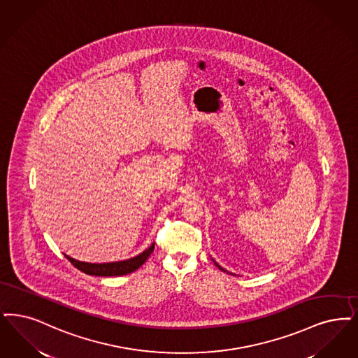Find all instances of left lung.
I'll list each match as a JSON object with an SVG mask.
<instances>
[{
  "label": "left lung",
  "instance_id": "8db88e82",
  "mask_svg": "<svg viewBox=\"0 0 358 358\" xmlns=\"http://www.w3.org/2000/svg\"><path fill=\"white\" fill-rule=\"evenodd\" d=\"M215 265H217V266H218V268H220V269H221V271H224V269H222V268H221V266H220V265H218V264H217V262H215ZM224 272H227V271H224Z\"/></svg>",
  "mask_w": 358,
  "mask_h": 358
}]
</instances>
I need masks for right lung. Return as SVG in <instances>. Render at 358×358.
Listing matches in <instances>:
<instances>
[{
  "mask_svg": "<svg viewBox=\"0 0 358 358\" xmlns=\"http://www.w3.org/2000/svg\"><path fill=\"white\" fill-rule=\"evenodd\" d=\"M155 249V243L150 245L141 255L136 257L129 258L125 261H118V262H109V264H89V262H81L74 258L65 256L71 262L73 266H76L78 271L90 274V275H100V277H112V275H124L129 273L137 271L143 262L149 258Z\"/></svg>",
  "mask_w": 358,
  "mask_h": 358,
  "instance_id": "1",
  "label": "right lung"
}]
</instances>
